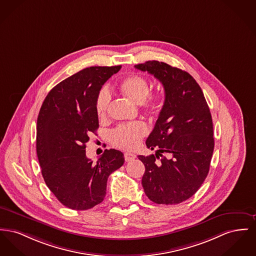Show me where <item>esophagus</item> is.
Instances as JSON below:
<instances>
[{
	"instance_id": "esophagus-1",
	"label": "esophagus",
	"mask_w": 256,
	"mask_h": 256,
	"mask_svg": "<svg viewBox=\"0 0 256 256\" xmlns=\"http://www.w3.org/2000/svg\"><path fill=\"white\" fill-rule=\"evenodd\" d=\"M124 156V160L126 162H130V160H134L136 158V154L130 152H126Z\"/></svg>"
}]
</instances>
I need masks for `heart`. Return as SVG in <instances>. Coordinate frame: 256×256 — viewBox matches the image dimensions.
<instances>
[{"mask_svg": "<svg viewBox=\"0 0 256 256\" xmlns=\"http://www.w3.org/2000/svg\"><path fill=\"white\" fill-rule=\"evenodd\" d=\"M120 94L136 104H141L143 109L150 114L158 115L162 112L166 98L164 92H156L149 94L150 85L146 77L141 74H130L124 77L119 84ZM110 102L108 90H100L96 100V112L100 119L106 118ZM147 126L140 122L122 124L115 128L111 136V143L120 149H132L147 134Z\"/></svg>", "mask_w": 256, "mask_h": 256, "instance_id": "obj_1", "label": "heart"}]
</instances>
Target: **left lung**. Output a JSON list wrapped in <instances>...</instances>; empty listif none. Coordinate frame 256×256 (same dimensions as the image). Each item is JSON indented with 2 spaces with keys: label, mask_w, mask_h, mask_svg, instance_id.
<instances>
[{
  "label": "left lung",
  "mask_w": 256,
  "mask_h": 256,
  "mask_svg": "<svg viewBox=\"0 0 256 256\" xmlns=\"http://www.w3.org/2000/svg\"><path fill=\"white\" fill-rule=\"evenodd\" d=\"M134 66L154 76L166 94L164 106L146 141L156 154L138 156L145 166L142 186L152 202L179 204L196 194L209 173L214 147L210 109L186 72L158 60Z\"/></svg>",
  "instance_id": "left-lung-1"
}]
</instances>
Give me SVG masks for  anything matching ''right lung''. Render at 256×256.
I'll use <instances>...</instances> for the list:
<instances>
[{"label": "right lung", "instance_id": "right-lung-1", "mask_svg": "<svg viewBox=\"0 0 256 256\" xmlns=\"http://www.w3.org/2000/svg\"><path fill=\"white\" fill-rule=\"evenodd\" d=\"M90 66L68 77L48 92L36 122V154L46 186L72 210L102 203L109 175L124 164V154L106 150L96 162L86 156V143L98 128L96 96L120 70Z\"/></svg>", "mask_w": 256, "mask_h": 256}]
</instances>
